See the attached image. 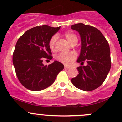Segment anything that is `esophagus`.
Returning a JSON list of instances; mask_svg holds the SVG:
<instances>
[{
  "label": "esophagus",
  "mask_w": 122,
  "mask_h": 122,
  "mask_svg": "<svg viewBox=\"0 0 122 122\" xmlns=\"http://www.w3.org/2000/svg\"><path fill=\"white\" fill-rule=\"evenodd\" d=\"M64 68L65 69H68V68H70V67H69L68 66H66V65H65Z\"/></svg>",
  "instance_id": "esophagus-1"
}]
</instances>
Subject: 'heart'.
<instances>
[{"label":"heart","instance_id":"b5f03b06","mask_svg":"<svg viewBox=\"0 0 122 122\" xmlns=\"http://www.w3.org/2000/svg\"><path fill=\"white\" fill-rule=\"evenodd\" d=\"M63 35L66 38L68 41L71 45L73 44L77 43L78 38H77V35L73 32H65ZM57 38V35H55L52 36L49 40V47L51 51H54L56 49V42ZM76 57H77V54L75 52L71 51L68 52H61V53L59 54L56 56V59L59 62H61L63 64L70 65L74 60H76Z\"/></svg>","mask_w":122,"mask_h":122}]
</instances>
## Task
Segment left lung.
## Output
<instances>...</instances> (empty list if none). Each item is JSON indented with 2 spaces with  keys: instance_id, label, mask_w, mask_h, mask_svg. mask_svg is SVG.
Returning a JSON list of instances; mask_svg holds the SVG:
<instances>
[{
  "instance_id": "obj_1",
  "label": "left lung",
  "mask_w": 122,
  "mask_h": 122,
  "mask_svg": "<svg viewBox=\"0 0 122 122\" xmlns=\"http://www.w3.org/2000/svg\"><path fill=\"white\" fill-rule=\"evenodd\" d=\"M73 30L81 35L82 47L77 62L87 66L77 68L79 74L71 79V82L77 89L92 91L102 85L111 66L109 43L98 29L91 25L79 23L71 25Z\"/></svg>"
}]
</instances>
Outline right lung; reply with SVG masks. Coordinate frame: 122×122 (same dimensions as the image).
Masks as SVG:
<instances>
[{
	"label": "right lung",
	"mask_w": 122,
	"mask_h": 122,
	"mask_svg": "<svg viewBox=\"0 0 122 122\" xmlns=\"http://www.w3.org/2000/svg\"><path fill=\"white\" fill-rule=\"evenodd\" d=\"M60 27L43 25L29 29L19 37L13 54V63L18 80L32 91L44 90L52 84L64 68L57 61L44 65L45 59H52L49 41Z\"/></svg>",
	"instance_id": "add662e5"
}]
</instances>
